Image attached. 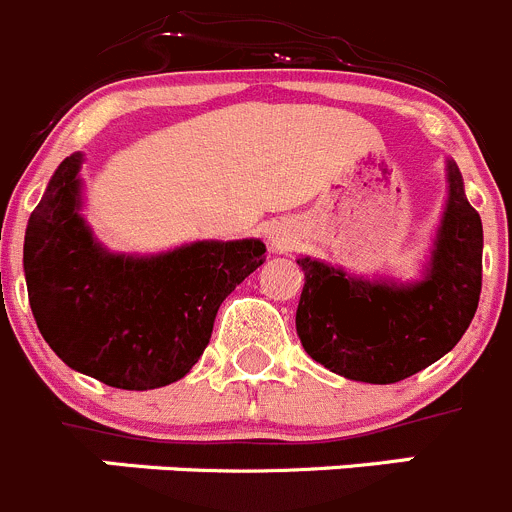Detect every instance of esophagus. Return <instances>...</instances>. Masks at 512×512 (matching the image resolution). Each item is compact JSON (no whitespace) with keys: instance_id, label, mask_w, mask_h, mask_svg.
<instances>
[{"instance_id":"1","label":"esophagus","mask_w":512,"mask_h":512,"mask_svg":"<svg viewBox=\"0 0 512 512\" xmlns=\"http://www.w3.org/2000/svg\"><path fill=\"white\" fill-rule=\"evenodd\" d=\"M270 245L275 252H290L298 245V234L290 224H275L270 232Z\"/></svg>"}]
</instances>
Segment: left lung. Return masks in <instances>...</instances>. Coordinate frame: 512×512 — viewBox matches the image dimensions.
<instances>
[{
    "label": "left lung",
    "instance_id": "left-lung-1",
    "mask_svg": "<svg viewBox=\"0 0 512 512\" xmlns=\"http://www.w3.org/2000/svg\"><path fill=\"white\" fill-rule=\"evenodd\" d=\"M305 272L295 328L305 353L333 374L394 384L439 361L475 318L482 288V222L447 159V202L422 278L351 275L298 257Z\"/></svg>",
    "mask_w": 512,
    "mask_h": 512
}]
</instances>
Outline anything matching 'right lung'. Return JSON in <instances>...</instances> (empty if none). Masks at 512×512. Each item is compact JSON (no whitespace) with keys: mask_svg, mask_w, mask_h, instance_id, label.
<instances>
[{"mask_svg":"<svg viewBox=\"0 0 512 512\" xmlns=\"http://www.w3.org/2000/svg\"><path fill=\"white\" fill-rule=\"evenodd\" d=\"M85 156L52 174L25 232L30 308L52 351L128 391L184 379L222 300L265 262L260 240H199L156 255L111 252L83 217Z\"/></svg>","mask_w":512,"mask_h":512,"instance_id":"right-lung-1","label":"right lung"}]
</instances>
